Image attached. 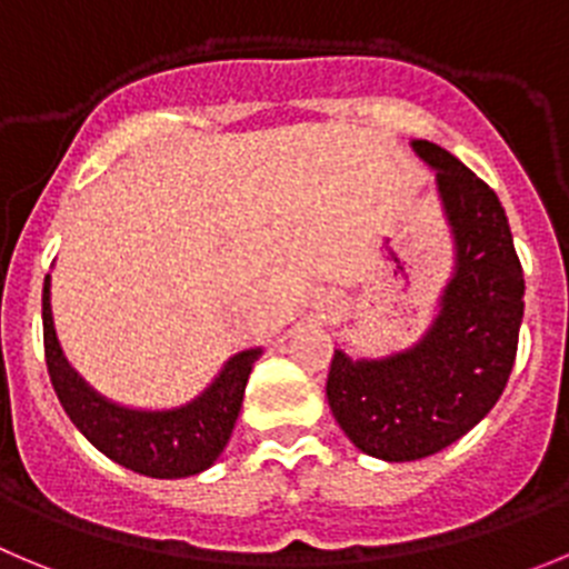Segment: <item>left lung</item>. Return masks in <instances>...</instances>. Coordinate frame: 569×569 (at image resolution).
<instances>
[{
    "instance_id": "left-lung-1",
    "label": "left lung",
    "mask_w": 569,
    "mask_h": 569,
    "mask_svg": "<svg viewBox=\"0 0 569 569\" xmlns=\"http://www.w3.org/2000/svg\"><path fill=\"white\" fill-rule=\"evenodd\" d=\"M410 148L436 172L456 264L436 318L413 346L382 357L335 349L327 399L357 450L402 463L467 436L500 399L525 310L522 264L495 189L427 139Z\"/></svg>"
}]
</instances>
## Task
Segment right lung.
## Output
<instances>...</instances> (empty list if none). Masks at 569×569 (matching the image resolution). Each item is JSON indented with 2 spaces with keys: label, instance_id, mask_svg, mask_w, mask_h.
Here are the masks:
<instances>
[{
  "label": "right lung",
  "instance_id": "right-lung-1",
  "mask_svg": "<svg viewBox=\"0 0 569 569\" xmlns=\"http://www.w3.org/2000/svg\"><path fill=\"white\" fill-rule=\"evenodd\" d=\"M50 288L52 279L47 273L44 296H41L47 371L72 425L102 456L148 478H189L212 467L234 430L248 375L262 355V346L229 357L218 377L198 397L178 408H128L97 393L69 366L52 321Z\"/></svg>",
  "mask_w": 569,
  "mask_h": 569
}]
</instances>
